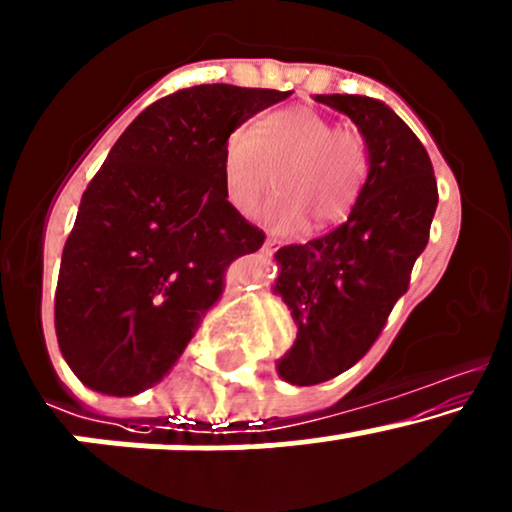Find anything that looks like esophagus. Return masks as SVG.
Wrapping results in <instances>:
<instances>
[{"mask_svg": "<svg viewBox=\"0 0 512 512\" xmlns=\"http://www.w3.org/2000/svg\"><path fill=\"white\" fill-rule=\"evenodd\" d=\"M279 245H282V242H279V240H274V238H267V240H265V247H262V250H265L267 255H272V252L277 250Z\"/></svg>", "mask_w": 512, "mask_h": 512, "instance_id": "obj_1", "label": "esophagus"}]
</instances>
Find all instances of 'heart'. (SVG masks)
Wrapping results in <instances>:
<instances>
[{
  "label": "heart",
  "mask_w": 512,
  "mask_h": 512,
  "mask_svg": "<svg viewBox=\"0 0 512 512\" xmlns=\"http://www.w3.org/2000/svg\"><path fill=\"white\" fill-rule=\"evenodd\" d=\"M223 186L230 206L252 215L272 191L277 198L265 218L274 228L304 223L331 225L358 203L370 174L368 139L358 129L336 127L311 107H282L252 125L233 129L220 154Z\"/></svg>",
  "instance_id": "heart-1"
}]
</instances>
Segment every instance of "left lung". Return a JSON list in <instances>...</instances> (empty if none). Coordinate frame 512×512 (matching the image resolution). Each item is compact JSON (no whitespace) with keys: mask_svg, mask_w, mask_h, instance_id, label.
Here are the masks:
<instances>
[{"mask_svg":"<svg viewBox=\"0 0 512 512\" xmlns=\"http://www.w3.org/2000/svg\"><path fill=\"white\" fill-rule=\"evenodd\" d=\"M316 102L351 117L368 139L370 174L346 223L274 255V294L299 328L277 360V373L292 385L336 378L378 341L410 287L439 201L427 149L385 102L365 95H316Z\"/></svg>","mask_w":512,"mask_h":512,"instance_id":"left-lung-1","label":"left lung"}]
</instances>
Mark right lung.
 <instances>
[{
  "mask_svg": "<svg viewBox=\"0 0 512 512\" xmlns=\"http://www.w3.org/2000/svg\"><path fill=\"white\" fill-rule=\"evenodd\" d=\"M292 90L193 85L149 105L93 176L63 247L56 333L80 383L137 395L169 375L220 299L225 270L265 233L230 206L233 129Z\"/></svg>",
  "mask_w": 512,
  "mask_h": 512,
  "instance_id": "obj_1",
  "label": "right lung"
}]
</instances>
